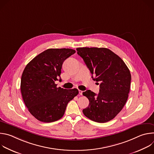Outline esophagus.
<instances>
[{"label":"esophagus","mask_w":154,"mask_h":154,"mask_svg":"<svg viewBox=\"0 0 154 154\" xmlns=\"http://www.w3.org/2000/svg\"><path fill=\"white\" fill-rule=\"evenodd\" d=\"M79 94H80V95H82V93H83V91H82V90H79Z\"/></svg>","instance_id":"34e87169"}]
</instances>
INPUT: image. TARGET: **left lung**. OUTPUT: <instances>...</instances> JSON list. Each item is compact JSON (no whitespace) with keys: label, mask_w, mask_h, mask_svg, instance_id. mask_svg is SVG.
<instances>
[{"label":"left lung","mask_w":154,"mask_h":154,"mask_svg":"<svg viewBox=\"0 0 154 154\" xmlns=\"http://www.w3.org/2000/svg\"><path fill=\"white\" fill-rule=\"evenodd\" d=\"M77 51L93 75V79L100 82L97 95L91 90L83 93L90 101L83 113L97 122L111 121L122 110L128 99L130 71L124 61L108 49L79 48Z\"/></svg>","instance_id":"left-lung-1"}]
</instances>
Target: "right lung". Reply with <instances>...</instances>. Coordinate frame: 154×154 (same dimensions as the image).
I'll return each mask as SVG.
<instances>
[{"instance_id":"right-lung-1","label":"right lung","mask_w":154,"mask_h":154,"mask_svg":"<svg viewBox=\"0 0 154 154\" xmlns=\"http://www.w3.org/2000/svg\"><path fill=\"white\" fill-rule=\"evenodd\" d=\"M75 53L71 49H49L26 66L20 91L28 110L38 121L52 122L61 119L68 102L79 94L76 88L63 89L55 83L60 77L64 61Z\"/></svg>"}]
</instances>
